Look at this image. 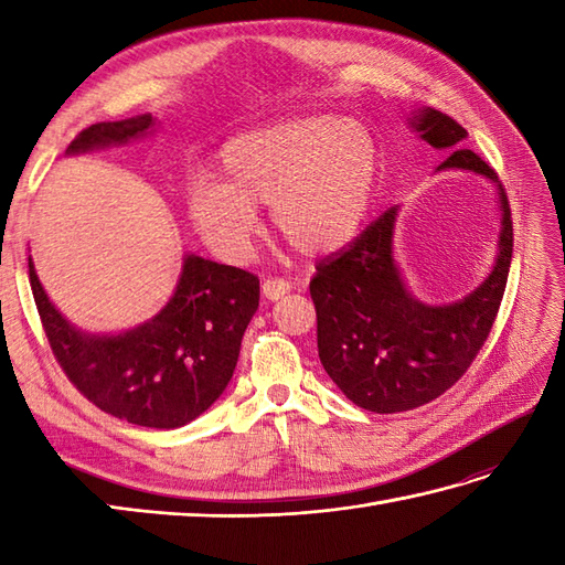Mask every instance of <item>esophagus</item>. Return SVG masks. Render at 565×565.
Wrapping results in <instances>:
<instances>
[{
	"mask_svg": "<svg viewBox=\"0 0 565 565\" xmlns=\"http://www.w3.org/2000/svg\"><path fill=\"white\" fill-rule=\"evenodd\" d=\"M262 291L269 298V301H279V298H284L291 291V284L281 279V276H269V279H264Z\"/></svg>",
	"mask_w": 565,
	"mask_h": 565,
	"instance_id": "1",
	"label": "esophagus"
}]
</instances>
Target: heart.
<instances>
[{
  "label": "heart",
  "mask_w": 565,
  "mask_h": 565,
  "mask_svg": "<svg viewBox=\"0 0 565 565\" xmlns=\"http://www.w3.org/2000/svg\"><path fill=\"white\" fill-rule=\"evenodd\" d=\"M381 154L374 136L340 116H303L252 130L221 152V179L189 186V213L209 247L225 262H245L259 218L303 255H328L359 233L374 199Z\"/></svg>",
  "instance_id": "b5f03b06"
}]
</instances>
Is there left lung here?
Wrapping results in <instances>:
<instances>
[{"instance_id": "left-lung-1", "label": "left lung", "mask_w": 565, "mask_h": 565, "mask_svg": "<svg viewBox=\"0 0 565 565\" xmlns=\"http://www.w3.org/2000/svg\"><path fill=\"white\" fill-rule=\"evenodd\" d=\"M413 128L431 148L449 150L437 170L498 174L473 150L451 116L425 109ZM500 186L502 231L495 267L473 294L449 306H425L405 291L393 259L398 206L381 213L352 243L316 264L310 298L318 316V356L354 405L391 415L439 398L471 366L493 330L512 262V218Z\"/></svg>"}]
</instances>
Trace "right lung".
Returning <instances> with one entry per match:
<instances>
[{
	"mask_svg": "<svg viewBox=\"0 0 565 565\" xmlns=\"http://www.w3.org/2000/svg\"><path fill=\"white\" fill-rule=\"evenodd\" d=\"M154 118L94 124L67 152L140 138ZM29 281L55 362L84 398L130 425L174 429L218 401L259 306V279L245 269L186 255L177 291L158 316L116 338L84 334L47 301L29 257Z\"/></svg>",
	"mask_w": 565,
	"mask_h": 565,
	"instance_id": "1",
	"label": "right lung"
}]
</instances>
